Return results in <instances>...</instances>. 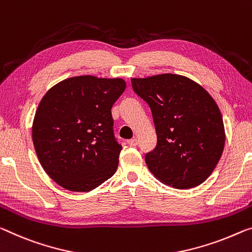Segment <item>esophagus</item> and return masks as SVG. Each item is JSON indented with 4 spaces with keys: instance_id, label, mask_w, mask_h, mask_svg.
<instances>
[{
    "instance_id": "34e87169",
    "label": "esophagus",
    "mask_w": 252,
    "mask_h": 252,
    "mask_svg": "<svg viewBox=\"0 0 252 252\" xmlns=\"http://www.w3.org/2000/svg\"><path fill=\"white\" fill-rule=\"evenodd\" d=\"M126 142H127V145H129V146H132V147H134V146H137V145H138V140H137V138H132V139H130V140H127Z\"/></svg>"
}]
</instances>
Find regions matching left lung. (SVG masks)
<instances>
[{
  "instance_id": "obj_1",
  "label": "left lung",
  "mask_w": 252,
  "mask_h": 252,
  "mask_svg": "<svg viewBox=\"0 0 252 252\" xmlns=\"http://www.w3.org/2000/svg\"><path fill=\"white\" fill-rule=\"evenodd\" d=\"M131 85L153 114L157 145L145 160L154 176L178 189L205 182L225 142L214 99L198 84L174 74L132 78Z\"/></svg>"
}]
</instances>
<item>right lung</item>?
<instances>
[{
  "label": "right lung",
  "mask_w": 252,
  "mask_h": 252,
  "mask_svg": "<svg viewBox=\"0 0 252 252\" xmlns=\"http://www.w3.org/2000/svg\"><path fill=\"white\" fill-rule=\"evenodd\" d=\"M121 78L77 76L47 92L37 109L32 140L42 168L63 189L89 191L113 176L119 145L111 109L126 90Z\"/></svg>",
  "instance_id": "right-lung-1"
}]
</instances>
